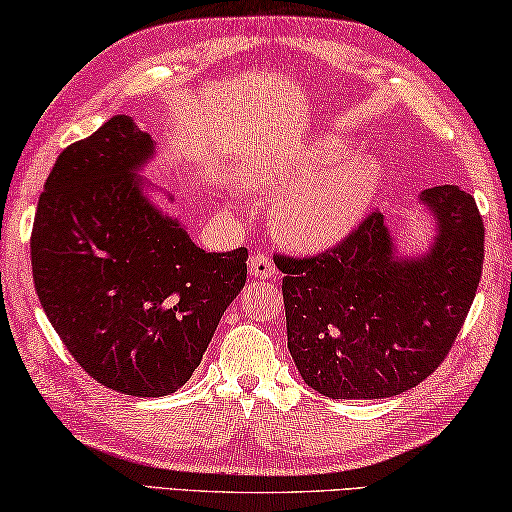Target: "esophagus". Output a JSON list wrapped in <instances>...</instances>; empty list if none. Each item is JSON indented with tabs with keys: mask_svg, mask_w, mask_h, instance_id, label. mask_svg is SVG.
I'll return each mask as SVG.
<instances>
[{
	"mask_svg": "<svg viewBox=\"0 0 512 512\" xmlns=\"http://www.w3.org/2000/svg\"><path fill=\"white\" fill-rule=\"evenodd\" d=\"M248 271L253 278H259V280L275 278V275H278V271H275V264L264 253H255L253 257H250Z\"/></svg>",
	"mask_w": 512,
	"mask_h": 512,
	"instance_id": "34e87169",
	"label": "esophagus"
}]
</instances>
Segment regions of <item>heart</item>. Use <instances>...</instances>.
<instances>
[{
	"label": "heart",
	"instance_id": "heart-1",
	"mask_svg": "<svg viewBox=\"0 0 512 512\" xmlns=\"http://www.w3.org/2000/svg\"><path fill=\"white\" fill-rule=\"evenodd\" d=\"M339 139H316L264 164L257 184L282 193L273 207L278 237L298 250H323L344 239L383 184V164L348 157Z\"/></svg>",
	"mask_w": 512,
	"mask_h": 512
}]
</instances>
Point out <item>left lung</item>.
I'll list each match as a JSON object with an SVG mask.
<instances>
[{"instance_id": "left-lung-1", "label": "left lung", "mask_w": 512, "mask_h": 512, "mask_svg": "<svg viewBox=\"0 0 512 512\" xmlns=\"http://www.w3.org/2000/svg\"><path fill=\"white\" fill-rule=\"evenodd\" d=\"M435 218L428 253L401 257L380 212L314 257L275 255L285 273L287 346L328 399H385L440 367L474 303L485 230L474 198L444 184L421 191Z\"/></svg>"}]
</instances>
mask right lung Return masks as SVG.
Wrapping results in <instances>:
<instances>
[{"label": "right lung", "instance_id": "1", "mask_svg": "<svg viewBox=\"0 0 512 512\" xmlns=\"http://www.w3.org/2000/svg\"><path fill=\"white\" fill-rule=\"evenodd\" d=\"M154 141L113 116L59 154L40 193L31 269L72 358L129 396L180 389L246 285L248 250L207 253L145 196Z\"/></svg>", "mask_w": 512, "mask_h": 512}]
</instances>
